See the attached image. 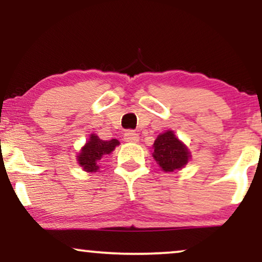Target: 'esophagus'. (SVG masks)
<instances>
[{"mask_svg": "<svg viewBox=\"0 0 262 262\" xmlns=\"http://www.w3.org/2000/svg\"><path fill=\"white\" fill-rule=\"evenodd\" d=\"M124 138H125V141H126V142L136 143V142H138L139 136H138V134H136L135 131L128 130V131H126V132H125V134H124Z\"/></svg>", "mask_w": 262, "mask_h": 262, "instance_id": "obj_1", "label": "esophagus"}]
</instances>
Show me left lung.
<instances>
[{"label": "left lung", "mask_w": 262, "mask_h": 262, "mask_svg": "<svg viewBox=\"0 0 262 262\" xmlns=\"http://www.w3.org/2000/svg\"><path fill=\"white\" fill-rule=\"evenodd\" d=\"M152 156L164 171H174L188 162L189 152L173 131H167L156 138Z\"/></svg>", "instance_id": "obj_1"}]
</instances>
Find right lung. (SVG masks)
Segmentation results:
<instances>
[{
	"label": "right lung",
	"mask_w": 262,
	"mask_h": 262,
	"mask_svg": "<svg viewBox=\"0 0 262 262\" xmlns=\"http://www.w3.org/2000/svg\"><path fill=\"white\" fill-rule=\"evenodd\" d=\"M119 144L117 139L102 141L96 135H92L89 141L82 148V151L77 156L78 163L87 171H96L99 169L98 162L102 156L108 155Z\"/></svg>",
	"instance_id": "1"
}]
</instances>
